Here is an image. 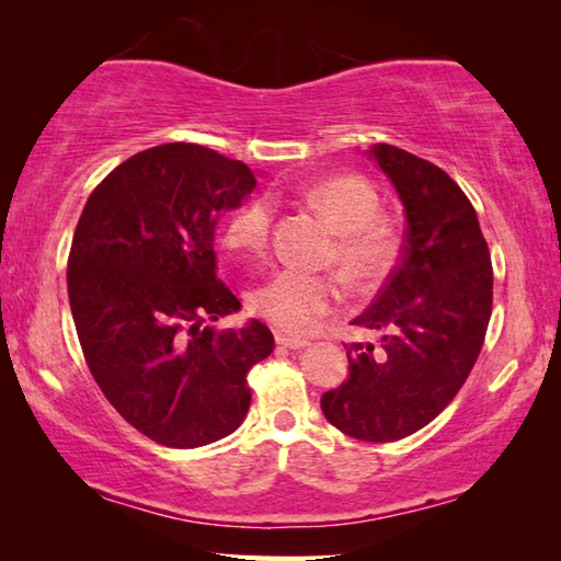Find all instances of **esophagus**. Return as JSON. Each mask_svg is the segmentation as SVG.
<instances>
[{"instance_id": "esophagus-1", "label": "esophagus", "mask_w": 561, "mask_h": 561, "mask_svg": "<svg viewBox=\"0 0 561 561\" xmlns=\"http://www.w3.org/2000/svg\"><path fill=\"white\" fill-rule=\"evenodd\" d=\"M277 344H279V346H284V348L299 351V348H304V346H309V341H304V339H291V336H287V334H277Z\"/></svg>"}]
</instances>
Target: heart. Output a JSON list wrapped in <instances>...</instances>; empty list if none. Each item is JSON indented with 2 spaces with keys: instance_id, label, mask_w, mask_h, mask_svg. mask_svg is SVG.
Returning a JSON list of instances; mask_svg holds the SVG:
<instances>
[{
  "instance_id": "obj_1",
  "label": "heart",
  "mask_w": 561,
  "mask_h": 561,
  "mask_svg": "<svg viewBox=\"0 0 561 561\" xmlns=\"http://www.w3.org/2000/svg\"><path fill=\"white\" fill-rule=\"evenodd\" d=\"M304 201L336 232L329 262L336 264L354 287H376L391 274L401 254V234L388 217L378 215L381 201L368 180L358 175L317 180L304 190ZM274 203L270 197H254L227 225L225 242L237 252L262 254L270 247ZM339 301L336 277L282 270L252 291L250 307L284 334H307Z\"/></svg>"
}]
</instances>
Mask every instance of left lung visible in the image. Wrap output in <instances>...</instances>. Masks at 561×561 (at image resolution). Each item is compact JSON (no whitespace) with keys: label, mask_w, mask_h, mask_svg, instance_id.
Here are the masks:
<instances>
[{"label":"left lung","mask_w":561,"mask_h":561,"mask_svg":"<svg viewBox=\"0 0 561 561\" xmlns=\"http://www.w3.org/2000/svg\"><path fill=\"white\" fill-rule=\"evenodd\" d=\"M405 210L401 264L354 327L381 329V348L348 346V378L321 396L341 433L393 443L428 425L468 381L492 314V262L460 185L408 150L376 144Z\"/></svg>","instance_id":"8db88e82"}]
</instances>
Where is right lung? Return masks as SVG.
I'll return each mask as SVG.
<instances>
[{
    "instance_id": "add662e5",
    "label": "right lung",
    "mask_w": 561,
    "mask_h": 561,
    "mask_svg": "<svg viewBox=\"0 0 561 561\" xmlns=\"http://www.w3.org/2000/svg\"><path fill=\"white\" fill-rule=\"evenodd\" d=\"M257 185L242 160L197 144L148 148L93 190L69 252L71 314L108 403L165 448H201L240 428L247 374L272 331L203 327L242 307L217 279L215 230Z\"/></svg>"
}]
</instances>
